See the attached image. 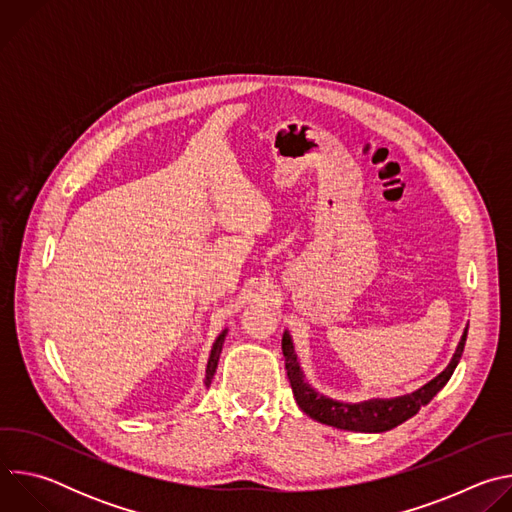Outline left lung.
Masks as SVG:
<instances>
[{"label":"left lung","instance_id":"8db88e82","mask_svg":"<svg viewBox=\"0 0 512 512\" xmlns=\"http://www.w3.org/2000/svg\"><path fill=\"white\" fill-rule=\"evenodd\" d=\"M466 336H468V326L464 328V334L456 346V352L452 360L448 362V367L419 387L413 393L401 395V397H391V399H369V401H360V403H346L338 401L332 397H326L324 393H318L308 381L306 375L300 367V360L296 354L294 338L285 330L281 338V350L285 358V369H287V379L291 385V391H294L298 407L310 415L312 419L332 425L336 429H346V431H360V433H381L389 431L409 417H413L423 405H427L437 393H440L450 377L454 375L458 362L462 358L464 346H466Z\"/></svg>","mask_w":512,"mask_h":512}]
</instances>
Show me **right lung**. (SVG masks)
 <instances>
[{"mask_svg": "<svg viewBox=\"0 0 512 512\" xmlns=\"http://www.w3.org/2000/svg\"><path fill=\"white\" fill-rule=\"evenodd\" d=\"M227 332H229V328H225L221 334H218L216 340H214V344H212V348H210V356H208V362H206L204 387H210V383H212V377H214L216 367H218V358H221V352H223V344H225Z\"/></svg>", "mask_w": 512, "mask_h": 512, "instance_id": "1", "label": "right lung"}]
</instances>
